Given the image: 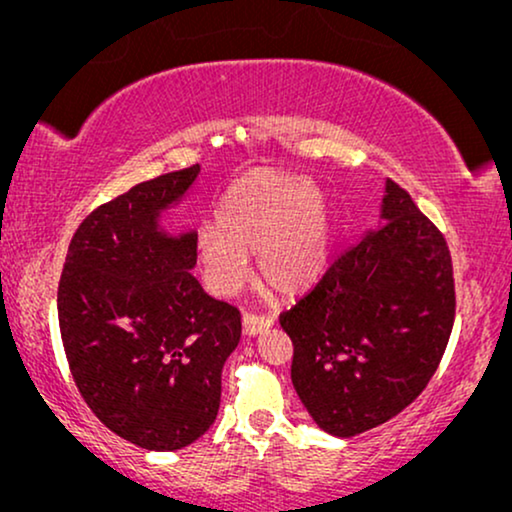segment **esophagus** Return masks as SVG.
I'll return each instance as SVG.
<instances>
[{"label": "esophagus", "mask_w": 512, "mask_h": 512, "mask_svg": "<svg viewBox=\"0 0 512 512\" xmlns=\"http://www.w3.org/2000/svg\"><path fill=\"white\" fill-rule=\"evenodd\" d=\"M272 326L270 314H256V312H244L242 314V328L247 335H256L268 331Z\"/></svg>", "instance_id": "esophagus-1"}]
</instances>
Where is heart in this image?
<instances>
[{
  "label": "heart",
  "mask_w": 512,
  "mask_h": 512,
  "mask_svg": "<svg viewBox=\"0 0 512 512\" xmlns=\"http://www.w3.org/2000/svg\"><path fill=\"white\" fill-rule=\"evenodd\" d=\"M331 247V221L310 179L254 172L230 188L219 228L195 242L202 275L216 293H233L249 277V251L275 291L293 293L314 282Z\"/></svg>",
  "instance_id": "1"
}]
</instances>
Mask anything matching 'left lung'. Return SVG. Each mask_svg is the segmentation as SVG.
<instances>
[{
	"label": "left lung",
	"mask_w": 512,
	"mask_h": 512,
	"mask_svg": "<svg viewBox=\"0 0 512 512\" xmlns=\"http://www.w3.org/2000/svg\"><path fill=\"white\" fill-rule=\"evenodd\" d=\"M382 221L279 314L293 342V387L314 422L340 438L408 408L438 370L454 326L443 233L391 179Z\"/></svg>",
	"instance_id": "obj_1"
}]
</instances>
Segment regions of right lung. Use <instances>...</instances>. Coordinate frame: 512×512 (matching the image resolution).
<instances>
[{"label": "right lung", "mask_w": 512, "mask_h": 512, "mask_svg": "<svg viewBox=\"0 0 512 512\" xmlns=\"http://www.w3.org/2000/svg\"><path fill=\"white\" fill-rule=\"evenodd\" d=\"M198 172L160 174L93 209L58 284L76 389L109 431L144 450H181L214 424L223 363L242 333L240 310L191 275L195 233L174 240L156 223Z\"/></svg>", "instance_id": "1"}]
</instances>
